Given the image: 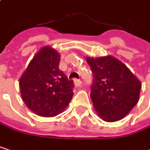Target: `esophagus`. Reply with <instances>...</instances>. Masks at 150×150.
<instances>
[{
  "label": "esophagus",
  "mask_w": 150,
  "mask_h": 150,
  "mask_svg": "<svg viewBox=\"0 0 150 150\" xmlns=\"http://www.w3.org/2000/svg\"><path fill=\"white\" fill-rule=\"evenodd\" d=\"M81 80H77V79H75L74 80V84H75V87H80L81 85Z\"/></svg>",
  "instance_id": "34e87169"
}]
</instances>
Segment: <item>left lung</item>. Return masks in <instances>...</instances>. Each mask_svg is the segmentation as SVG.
I'll use <instances>...</instances> for the list:
<instances>
[{
  "label": "left lung",
  "instance_id": "left-lung-1",
  "mask_svg": "<svg viewBox=\"0 0 150 150\" xmlns=\"http://www.w3.org/2000/svg\"><path fill=\"white\" fill-rule=\"evenodd\" d=\"M86 60L94 76L90 96L95 110L105 122L122 120L139 101L141 81L112 55Z\"/></svg>",
  "mask_w": 150,
  "mask_h": 150
}]
</instances>
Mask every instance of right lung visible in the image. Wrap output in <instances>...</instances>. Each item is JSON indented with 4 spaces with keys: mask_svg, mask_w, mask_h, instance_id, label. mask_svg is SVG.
Here are the masks:
<instances>
[{
    "mask_svg": "<svg viewBox=\"0 0 150 150\" xmlns=\"http://www.w3.org/2000/svg\"><path fill=\"white\" fill-rule=\"evenodd\" d=\"M60 54L53 47H42L20 78L21 98L35 114L53 117L65 110L73 97V81L59 69Z\"/></svg>",
    "mask_w": 150,
    "mask_h": 150,
    "instance_id": "obj_1",
    "label": "right lung"
}]
</instances>
